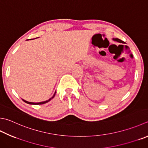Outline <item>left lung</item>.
I'll list each match as a JSON object with an SVG mask.
<instances>
[{"instance_id":"1","label":"left lung","mask_w":148,"mask_h":148,"mask_svg":"<svg viewBox=\"0 0 148 148\" xmlns=\"http://www.w3.org/2000/svg\"><path fill=\"white\" fill-rule=\"evenodd\" d=\"M113 40H114V41H116V42H119V43H124V42H123L122 40H121L118 39V38H113Z\"/></svg>"}]
</instances>
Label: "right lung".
Wrapping results in <instances>:
<instances>
[{
	"label": "right lung",
	"mask_w": 148,
	"mask_h": 148,
	"mask_svg": "<svg viewBox=\"0 0 148 148\" xmlns=\"http://www.w3.org/2000/svg\"><path fill=\"white\" fill-rule=\"evenodd\" d=\"M56 92H54V95H53V96L52 97H51L50 99H48V100H47V101H42V102H39V103H33V102H29V101H25V100H24V99H22V100L24 101L25 103H27V104H29V105H42V104H45V103H47V102H49V101H50L52 99H53V98L55 96V94H56Z\"/></svg>",
	"instance_id": "obj_1"
}]
</instances>
